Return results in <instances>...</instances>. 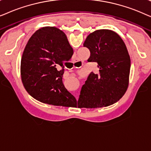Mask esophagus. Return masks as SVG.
Instances as JSON below:
<instances>
[{"instance_id": "34e87169", "label": "esophagus", "mask_w": 151, "mask_h": 151, "mask_svg": "<svg viewBox=\"0 0 151 151\" xmlns=\"http://www.w3.org/2000/svg\"><path fill=\"white\" fill-rule=\"evenodd\" d=\"M73 63L74 64V65H77L78 67H79V66L80 65V64H81L82 63H81V61L80 60H78V59L76 58V59H75V60H74V62H73ZM76 98L78 99V97H77V98Z\"/></svg>"}]
</instances>
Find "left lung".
Wrapping results in <instances>:
<instances>
[{
	"label": "left lung",
	"mask_w": 151,
	"mask_h": 151,
	"mask_svg": "<svg viewBox=\"0 0 151 151\" xmlns=\"http://www.w3.org/2000/svg\"><path fill=\"white\" fill-rule=\"evenodd\" d=\"M88 62L98 63L99 71L90 73L81 88L78 106L96 109L117 102L127 91L131 58L122 39L109 29H98L86 37Z\"/></svg>",
	"instance_id": "left-lung-1"
}]
</instances>
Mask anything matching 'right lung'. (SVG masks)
<instances>
[{
	"label": "right lung",
	"instance_id": "add662e5",
	"mask_svg": "<svg viewBox=\"0 0 151 151\" xmlns=\"http://www.w3.org/2000/svg\"><path fill=\"white\" fill-rule=\"evenodd\" d=\"M73 50L65 33L55 27H44L29 39L22 53L20 73L23 86L31 96L45 104L69 106L76 102L63 83L65 62Z\"/></svg>",
	"mask_w": 151,
	"mask_h": 151
}]
</instances>
